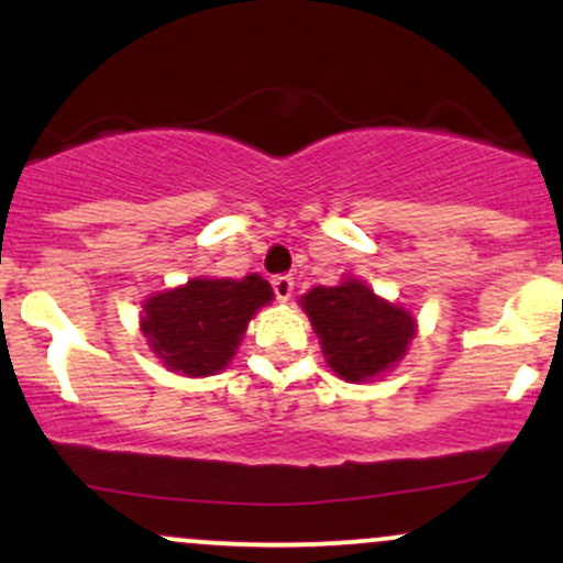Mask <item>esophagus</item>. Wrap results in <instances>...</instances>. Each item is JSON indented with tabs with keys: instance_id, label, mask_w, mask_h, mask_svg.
<instances>
[{
	"instance_id": "1",
	"label": "esophagus",
	"mask_w": 563,
	"mask_h": 563,
	"mask_svg": "<svg viewBox=\"0 0 563 563\" xmlns=\"http://www.w3.org/2000/svg\"><path fill=\"white\" fill-rule=\"evenodd\" d=\"M273 290L280 301H288L294 294V277L290 275H275L273 277Z\"/></svg>"
}]
</instances>
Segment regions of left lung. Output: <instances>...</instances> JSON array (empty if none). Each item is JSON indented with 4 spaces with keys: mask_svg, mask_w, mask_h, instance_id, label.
Listing matches in <instances>:
<instances>
[{
    "mask_svg": "<svg viewBox=\"0 0 563 563\" xmlns=\"http://www.w3.org/2000/svg\"><path fill=\"white\" fill-rule=\"evenodd\" d=\"M303 312L320 335L328 365L344 380H367L405 357L416 322L405 309L378 299L360 280L312 288L301 296Z\"/></svg>",
    "mask_w": 563,
    "mask_h": 563,
    "instance_id": "left-lung-1",
    "label": "left lung"
}]
</instances>
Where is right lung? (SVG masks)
Instances as JSON below:
<instances>
[{
	"mask_svg": "<svg viewBox=\"0 0 563 563\" xmlns=\"http://www.w3.org/2000/svg\"><path fill=\"white\" fill-rule=\"evenodd\" d=\"M273 299L260 275L243 280L196 277L183 288L145 301L142 333L172 371L185 376H214L230 363L254 312Z\"/></svg>",
	"mask_w": 563,
	"mask_h": 563,
	"instance_id": "right-lung-1",
	"label": "right lung"
}]
</instances>
